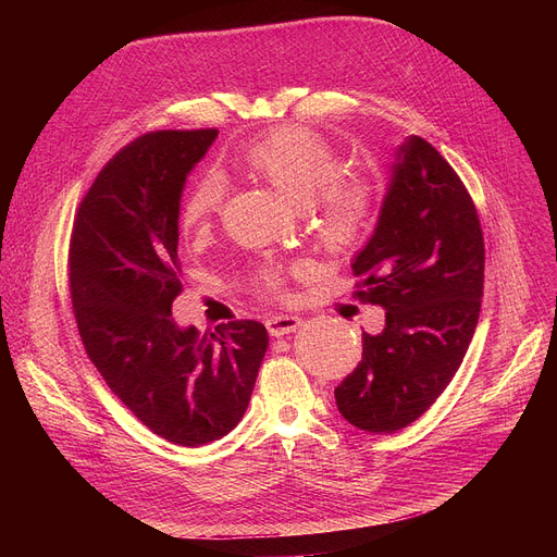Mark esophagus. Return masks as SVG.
Masks as SVG:
<instances>
[{"label":"esophagus","mask_w":557,"mask_h":557,"mask_svg":"<svg viewBox=\"0 0 557 557\" xmlns=\"http://www.w3.org/2000/svg\"><path fill=\"white\" fill-rule=\"evenodd\" d=\"M300 325H302V318H298V315H271L267 320V330L275 338L296 332Z\"/></svg>","instance_id":"34e87169"}]
</instances>
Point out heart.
<instances>
[{"mask_svg": "<svg viewBox=\"0 0 557 557\" xmlns=\"http://www.w3.org/2000/svg\"><path fill=\"white\" fill-rule=\"evenodd\" d=\"M234 164L273 185L290 205L307 208L318 244L327 252L355 250L363 237L374 208V189L368 175L338 171V156L318 133L305 126H280L237 151ZM225 198V185L216 173L198 178L181 202V225L202 237L216 221ZM271 294L280 290L273 271L261 275Z\"/></svg>", "mask_w": 557, "mask_h": 557, "instance_id": "1", "label": "heart"}]
</instances>
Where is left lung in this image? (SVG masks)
I'll return each mask as SVG.
<instances>
[{"mask_svg": "<svg viewBox=\"0 0 557 557\" xmlns=\"http://www.w3.org/2000/svg\"><path fill=\"white\" fill-rule=\"evenodd\" d=\"M485 246L476 205L433 146L397 151L374 234L355 257V296L386 309L363 332V359L334 391L341 416L370 433L416 422L449 386L474 336Z\"/></svg>", "mask_w": 557, "mask_h": 557, "instance_id": "1", "label": "left lung"}]
</instances>
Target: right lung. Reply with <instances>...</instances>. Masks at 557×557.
<instances>
[{
  "label": "right lung",
  "mask_w": 557,
  "mask_h": 557,
  "mask_svg": "<svg viewBox=\"0 0 557 557\" xmlns=\"http://www.w3.org/2000/svg\"><path fill=\"white\" fill-rule=\"evenodd\" d=\"M216 135L153 131L126 144L81 200L67 257L87 357L144 426L181 447L208 445L239 424L269 347L257 320L200 336L171 318L183 294L181 196Z\"/></svg>",
  "instance_id": "right-lung-1"
}]
</instances>
